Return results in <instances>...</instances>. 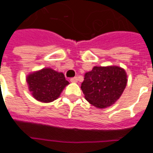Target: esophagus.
Here are the masks:
<instances>
[{
    "label": "esophagus",
    "instance_id": "1",
    "mask_svg": "<svg viewBox=\"0 0 153 153\" xmlns=\"http://www.w3.org/2000/svg\"><path fill=\"white\" fill-rule=\"evenodd\" d=\"M70 82H72V83H77V82H78V78H77V77L71 78V79H70Z\"/></svg>",
    "mask_w": 153,
    "mask_h": 153
}]
</instances>
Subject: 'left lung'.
<instances>
[{"instance_id":"8db88e82","label":"left lung","mask_w":153,"mask_h":153,"mask_svg":"<svg viewBox=\"0 0 153 153\" xmlns=\"http://www.w3.org/2000/svg\"><path fill=\"white\" fill-rule=\"evenodd\" d=\"M127 84L124 69L118 66H95L85 74L81 89L85 99L97 108L113 105Z\"/></svg>"}]
</instances>
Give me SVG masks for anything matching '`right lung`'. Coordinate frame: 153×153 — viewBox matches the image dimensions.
<instances>
[{"label": "right lung", "instance_id": "1", "mask_svg": "<svg viewBox=\"0 0 153 153\" xmlns=\"http://www.w3.org/2000/svg\"><path fill=\"white\" fill-rule=\"evenodd\" d=\"M27 83L33 97L42 102H51L57 99L64 88L69 84L64 74L49 68L29 74Z\"/></svg>", "mask_w": 153, "mask_h": 153}]
</instances>
